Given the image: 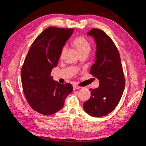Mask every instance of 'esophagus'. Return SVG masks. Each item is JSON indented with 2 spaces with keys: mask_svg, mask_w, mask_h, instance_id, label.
I'll use <instances>...</instances> for the list:
<instances>
[{
  "mask_svg": "<svg viewBox=\"0 0 146 146\" xmlns=\"http://www.w3.org/2000/svg\"><path fill=\"white\" fill-rule=\"evenodd\" d=\"M80 88H81V87H80V86H76V85H74V86H73V89H74V90H79V89H80Z\"/></svg>",
  "mask_w": 146,
  "mask_h": 146,
  "instance_id": "obj_1",
  "label": "esophagus"
}]
</instances>
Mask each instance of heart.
<instances>
[{"label":"heart","mask_w":146,"mask_h":146,"mask_svg":"<svg viewBox=\"0 0 146 146\" xmlns=\"http://www.w3.org/2000/svg\"><path fill=\"white\" fill-rule=\"evenodd\" d=\"M73 45L76 47L80 55L86 54L88 55L91 50V43L90 41L86 39L85 37L83 36H78L76 37L73 41ZM66 47L64 46L61 50V56H63L66 52Z\"/></svg>","instance_id":"heart-1"}]
</instances>
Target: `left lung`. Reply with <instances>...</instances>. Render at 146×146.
I'll return each instance as SVG.
<instances>
[{
    "label": "left lung",
    "instance_id": "1",
    "mask_svg": "<svg viewBox=\"0 0 146 146\" xmlns=\"http://www.w3.org/2000/svg\"><path fill=\"white\" fill-rule=\"evenodd\" d=\"M87 35L93 37L96 44L95 63L90 72L100 83L98 88L90 89L91 96L83 107L90 115L102 117L113 111L120 101L125 78L120 55L112 39L98 29H92Z\"/></svg>",
    "mask_w": 146,
    "mask_h": 146
}]
</instances>
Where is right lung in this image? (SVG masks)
<instances>
[{"instance_id":"right-lung-1","label":"right lung","mask_w":146,"mask_h":146,"mask_svg":"<svg viewBox=\"0 0 146 146\" xmlns=\"http://www.w3.org/2000/svg\"><path fill=\"white\" fill-rule=\"evenodd\" d=\"M73 29L48 27L31 46L21 69L24 95L35 111L51 115L63 107L64 100L72 92L71 84L53 80L52 70L58 64L61 50L71 36Z\"/></svg>"}]
</instances>
